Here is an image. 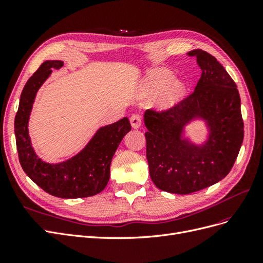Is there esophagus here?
<instances>
[{
    "label": "esophagus",
    "instance_id": "esophagus-1",
    "mask_svg": "<svg viewBox=\"0 0 263 263\" xmlns=\"http://www.w3.org/2000/svg\"><path fill=\"white\" fill-rule=\"evenodd\" d=\"M142 123V116L140 114H133L130 116V124L134 128H138Z\"/></svg>",
    "mask_w": 263,
    "mask_h": 263
}]
</instances>
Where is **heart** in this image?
Here are the masks:
<instances>
[{
	"label": "heart",
	"mask_w": 263,
	"mask_h": 263,
	"mask_svg": "<svg viewBox=\"0 0 263 263\" xmlns=\"http://www.w3.org/2000/svg\"><path fill=\"white\" fill-rule=\"evenodd\" d=\"M173 80V74L170 71L157 69L151 71L147 77L146 89L150 94H158L163 91ZM184 84L182 82H173L163 94V102L165 104L176 102L184 92Z\"/></svg>",
	"instance_id": "b5f03b06"
}]
</instances>
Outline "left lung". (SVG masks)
Masks as SVG:
<instances>
[{
  "mask_svg": "<svg viewBox=\"0 0 263 263\" xmlns=\"http://www.w3.org/2000/svg\"><path fill=\"white\" fill-rule=\"evenodd\" d=\"M202 74L195 90L164 110L148 109L146 155L150 178L162 191L190 194L224 179L243 140L240 97L236 83L211 53L194 49ZM208 119L210 140L202 148L179 139L182 125L194 116Z\"/></svg>",
  "mask_w": 263,
  "mask_h": 263,
  "instance_id": "1",
  "label": "left lung"
}]
</instances>
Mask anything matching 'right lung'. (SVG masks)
Listing matches in <instances>:
<instances>
[{
  "label": "right lung",
  "instance_id": "1",
  "mask_svg": "<svg viewBox=\"0 0 263 263\" xmlns=\"http://www.w3.org/2000/svg\"><path fill=\"white\" fill-rule=\"evenodd\" d=\"M61 66L62 62L58 60L45 61L24 86L14 123L18 159L24 172L45 192L61 198L87 197L102 192L106 186L110 161L132 126L129 119L124 117L103 127L80 154L66 162L49 164L37 158L27 129L30 109L39 87L52 69Z\"/></svg>",
  "mask_w": 263,
  "mask_h": 263
}]
</instances>
